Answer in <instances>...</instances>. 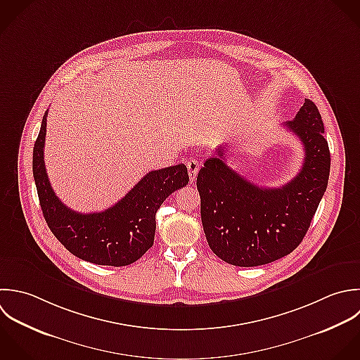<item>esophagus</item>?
I'll return each instance as SVG.
<instances>
[{"instance_id": "1", "label": "esophagus", "mask_w": 360, "mask_h": 360, "mask_svg": "<svg viewBox=\"0 0 360 360\" xmlns=\"http://www.w3.org/2000/svg\"><path fill=\"white\" fill-rule=\"evenodd\" d=\"M186 167H188V172H189V179H191V182H193L196 179V175L199 171V161L192 158L186 162Z\"/></svg>"}]
</instances>
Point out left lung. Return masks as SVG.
<instances>
[{
  "mask_svg": "<svg viewBox=\"0 0 360 360\" xmlns=\"http://www.w3.org/2000/svg\"><path fill=\"white\" fill-rule=\"evenodd\" d=\"M285 127L304 147L300 172L281 188H261L230 168L226 150L206 160L196 179L210 250L236 266H259L303 241L328 185L331 155L319 108L310 99Z\"/></svg>",
  "mask_w": 360,
  "mask_h": 360,
  "instance_id": "1",
  "label": "left lung"
}]
</instances>
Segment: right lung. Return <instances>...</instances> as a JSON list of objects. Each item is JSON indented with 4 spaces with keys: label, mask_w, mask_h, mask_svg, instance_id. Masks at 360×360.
Here are the masks:
<instances>
[{
    "label": "right lung",
    "mask_w": 360,
    "mask_h": 360,
    "mask_svg": "<svg viewBox=\"0 0 360 360\" xmlns=\"http://www.w3.org/2000/svg\"><path fill=\"white\" fill-rule=\"evenodd\" d=\"M43 116L33 147V178L44 220L72 255L96 265L126 266L140 259L154 243L155 213L162 202L189 182L184 164L151 171L115 206L98 213H77L54 193L46 174Z\"/></svg>",
    "instance_id": "1"
}]
</instances>
